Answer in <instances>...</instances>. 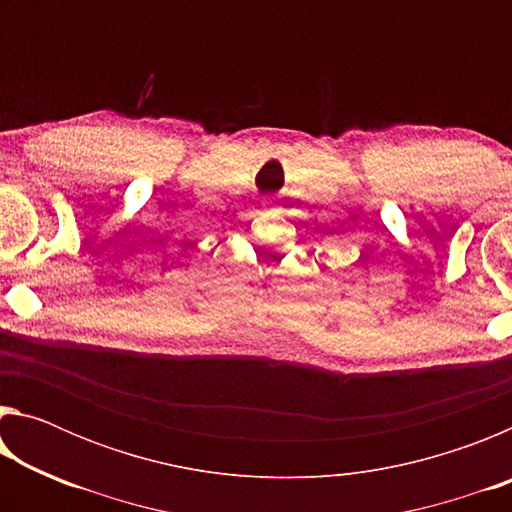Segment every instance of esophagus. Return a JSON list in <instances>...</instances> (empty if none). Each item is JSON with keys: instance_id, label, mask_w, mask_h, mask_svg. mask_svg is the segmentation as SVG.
<instances>
[{"instance_id": "1", "label": "esophagus", "mask_w": 512, "mask_h": 512, "mask_svg": "<svg viewBox=\"0 0 512 512\" xmlns=\"http://www.w3.org/2000/svg\"><path fill=\"white\" fill-rule=\"evenodd\" d=\"M264 207H266V205H264Z\"/></svg>"}]
</instances>
